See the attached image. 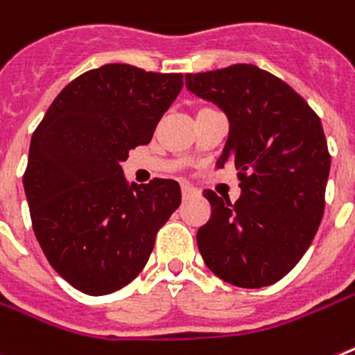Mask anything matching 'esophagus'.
Wrapping results in <instances>:
<instances>
[{
    "instance_id": "1",
    "label": "esophagus",
    "mask_w": 355,
    "mask_h": 355,
    "mask_svg": "<svg viewBox=\"0 0 355 355\" xmlns=\"http://www.w3.org/2000/svg\"><path fill=\"white\" fill-rule=\"evenodd\" d=\"M198 195V191H196L195 187L187 186V184H182V198L184 200H187V198H191V196H196Z\"/></svg>"
}]
</instances>
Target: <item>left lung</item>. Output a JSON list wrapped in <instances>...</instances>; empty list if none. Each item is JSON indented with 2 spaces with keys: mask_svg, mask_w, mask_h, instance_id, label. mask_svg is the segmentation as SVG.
<instances>
[{
  "mask_svg": "<svg viewBox=\"0 0 355 355\" xmlns=\"http://www.w3.org/2000/svg\"><path fill=\"white\" fill-rule=\"evenodd\" d=\"M186 86L227 115L216 168L234 164L242 189L234 204L204 191L211 218L196 233L202 258L236 287L276 284L302 260L323 218L330 155L320 117L254 64L186 73Z\"/></svg>",
  "mask_w": 355,
  "mask_h": 355,
  "instance_id": "left-lung-1",
  "label": "left lung"
}]
</instances>
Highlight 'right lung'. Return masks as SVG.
Instances as JSON below:
<instances>
[{
    "instance_id": "right-lung-1",
    "label": "right lung",
    "mask_w": 355,
    "mask_h": 355,
    "mask_svg": "<svg viewBox=\"0 0 355 355\" xmlns=\"http://www.w3.org/2000/svg\"><path fill=\"white\" fill-rule=\"evenodd\" d=\"M182 73L104 64L62 88L32 135L23 186L34 234L59 276L90 296L144 269L180 186L128 184L121 164L148 144L182 90Z\"/></svg>"
}]
</instances>
